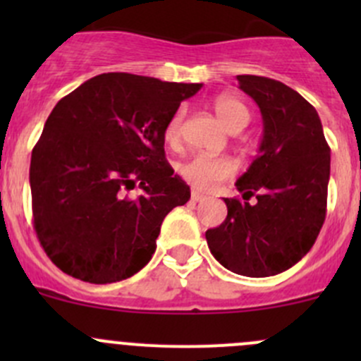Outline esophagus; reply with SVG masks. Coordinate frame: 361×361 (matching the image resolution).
I'll use <instances>...</instances> for the list:
<instances>
[{"instance_id":"34e87169","label":"esophagus","mask_w":361,"mask_h":361,"mask_svg":"<svg viewBox=\"0 0 361 361\" xmlns=\"http://www.w3.org/2000/svg\"><path fill=\"white\" fill-rule=\"evenodd\" d=\"M190 197H192V201H194V202H202V201H206V199H207L206 195L201 194V192H199V190H192Z\"/></svg>"}]
</instances>
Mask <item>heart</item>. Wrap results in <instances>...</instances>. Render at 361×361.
I'll return each mask as SVG.
<instances>
[{
  "mask_svg": "<svg viewBox=\"0 0 361 361\" xmlns=\"http://www.w3.org/2000/svg\"><path fill=\"white\" fill-rule=\"evenodd\" d=\"M214 113L220 118V122L228 130L245 127L250 122V111L245 103L232 96H220L213 103ZM181 123H183V111L176 110L167 120L166 129H164V140L171 147H176L180 143ZM180 176L192 187L201 188V190H211L218 187L221 181L228 180L238 171V164L231 157H214V155L197 154L188 160H185L180 166Z\"/></svg>",
  "mask_w": 361,
  "mask_h": 361,
  "instance_id": "b5f03b06",
  "label": "heart"
}]
</instances>
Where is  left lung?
I'll return each instance as SVG.
<instances>
[{
  "label": "left lung",
  "instance_id": "obj_1",
  "mask_svg": "<svg viewBox=\"0 0 361 361\" xmlns=\"http://www.w3.org/2000/svg\"><path fill=\"white\" fill-rule=\"evenodd\" d=\"M239 89L264 122L258 155L224 199L227 218L206 232L213 257L228 271L267 278L293 267L314 245L326 214L330 147L322 120L297 90L265 76L239 75ZM255 195L257 201H247Z\"/></svg>",
  "mask_w": 361,
  "mask_h": 361
}]
</instances>
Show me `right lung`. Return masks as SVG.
Instances as JSON below:
<instances>
[{
  "instance_id": "add662e5",
  "label": "right lung",
  "mask_w": 361,
  "mask_h": 361,
  "mask_svg": "<svg viewBox=\"0 0 361 361\" xmlns=\"http://www.w3.org/2000/svg\"><path fill=\"white\" fill-rule=\"evenodd\" d=\"M202 83L103 73L64 96L32 148L35 231L63 272L94 285L150 262L164 218L190 199L164 154V129ZM140 184L144 194L130 198Z\"/></svg>"
}]
</instances>
